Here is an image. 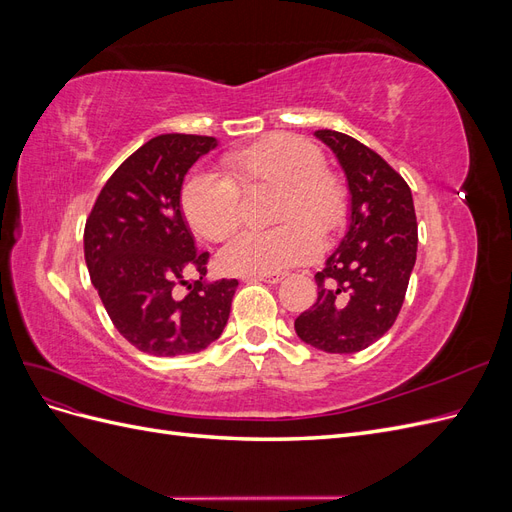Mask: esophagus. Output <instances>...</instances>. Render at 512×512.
Instances as JSON below:
<instances>
[{
    "mask_svg": "<svg viewBox=\"0 0 512 512\" xmlns=\"http://www.w3.org/2000/svg\"><path fill=\"white\" fill-rule=\"evenodd\" d=\"M284 277H286V273H254V275H247L245 280L247 282L260 280V282H269V284H280Z\"/></svg>",
    "mask_w": 512,
    "mask_h": 512,
    "instance_id": "34e87169",
    "label": "esophagus"
}]
</instances>
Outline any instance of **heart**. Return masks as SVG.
<instances>
[{"label": "heart", "mask_w": 512, "mask_h": 512, "mask_svg": "<svg viewBox=\"0 0 512 512\" xmlns=\"http://www.w3.org/2000/svg\"><path fill=\"white\" fill-rule=\"evenodd\" d=\"M224 175L192 173L183 179L179 205L198 237L224 241L241 224V190L280 188L273 222L262 232H243L220 254L228 273H277L303 265L320 252V237H333L350 220V190L327 166L324 153L297 134H271L226 153Z\"/></svg>", "instance_id": "heart-1"}]
</instances>
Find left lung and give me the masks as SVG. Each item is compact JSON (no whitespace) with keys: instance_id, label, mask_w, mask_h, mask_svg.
I'll list each match as a JSON object with an SVG mask.
<instances>
[{"instance_id":"obj_1","label":"left lung","mask_w":512,"mask_h":512,"mask_svg":"<svg viewBox=\"0 0 512 512\" xmlns=\"http://www.w3.org/2000/svg\"><path fill=\"white\" fill-rule=\"evenodd\" d=\"M342 164L352 196L344 241L316 273L318 299L294 320L305 344L333 354L365 350L393 327L416 262V213L406 179L356 138L316 130Z\"/></svg>"}]
</instances>
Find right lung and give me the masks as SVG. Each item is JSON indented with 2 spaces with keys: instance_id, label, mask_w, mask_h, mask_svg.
Masks as SVG:
<instances>
[{
  "instance_id": "obj_1",
  "label": "right lung",
  "mask_w": 512,
  "mask_h": 512,
  "mask_svg": "<svg viewBox=\"0 0 512 512\" xmlns=\"http://www.w3.org/2000/svg\"><path fill=\"white\" fill-rule=\"evenodd\" d=\"M215 145L198 134L151 138L108 177L85 222V262L108 318L153 356L213 344L239 286L203 280L209 252H196L179 205L185 173Z\"/></svg>"
}]
</instances>
